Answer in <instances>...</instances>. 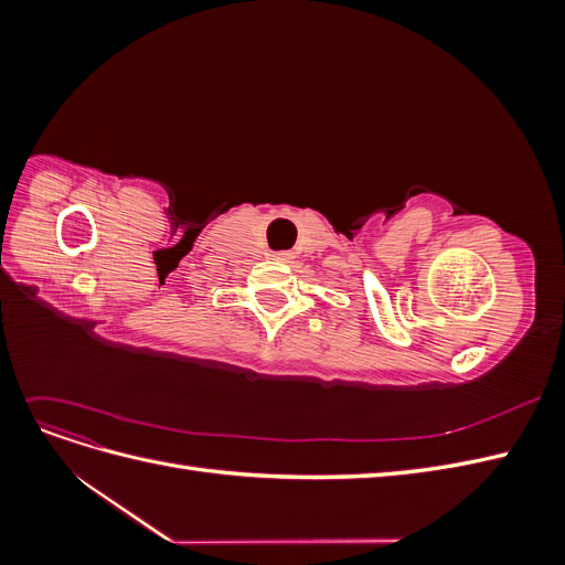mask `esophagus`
<instances>
[{"label": "esophagus", "mask_w": 565, "mask_h": 565, "mask_svg": "<svg viewBox=\"0 0 565 565\" xmlns=\"http://www.w3.org/2000/svg\"><path fill=\"white\" fill-rule=\"evenodd\" d=\"M273 259H278V262H287V259H292V254H289V252H278V254H273Z\"/></svg>", "instance_id": "esophagus-1"}]
</instances>
